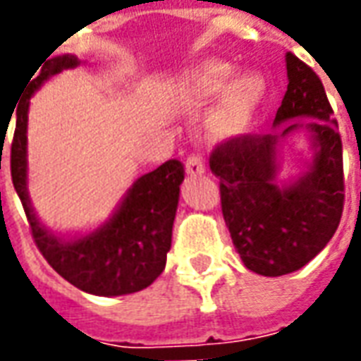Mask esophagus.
Masks as SVG:
<instances>
[{
	"label": "esophagus",
	"mask_w": 361,
	"mask_h": 361,
	"mask_svg": "<svg viewBox=\"0 0 361 361\" xmlns=\"http://www.w3.org/2000/svg\"><path fill=\"white\" fill-rule=\"evenodd\" d=\"M207 170V164H204V159L201 154H189L188 160H185V172L188 176H201Z\"/></svg>",
	"instance_id": "1"
}]
</instances>
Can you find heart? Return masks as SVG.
Instances as JSON below:
<instances>
[{
  "label": "heart",
  "mask_w": 361,
  "mask_h": 361,
  "mask_svg": "<svg viewBox=\"0 0 361 361\" xmlns=\"http://www.w3.org/2000/svg\"><path fill=\"white\" fill-rule=\"evenodd\" d=\"M233 74L229 63L208 59L185 78V90L195 105H204L224 92L207 122L208 135L216 141L241 135L264 95V80L258 74L247 72L231 80Z\"/></svg>",
  "instance_id": "heart-1"
}]
</instances>
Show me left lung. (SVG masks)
Listing matches in <instances>:
<instances>
[{
    "label": "left lung",
    "mask_w": 361,
    "mask_h": 361,
    "mask_svg": "<svg viewBox=\"0 0 361 361\" xmlns=\"http://www.w3.org/2000/svg\"><path fill=\"white\" fill-rule=\"evenodd\" d=\"M285 61L289 85L274 120L276 130L231 137L210 154L235 248L250 271L266 277L296 271L322 252L337 231L344 207L343 141L331 118L329 99L306 63L293 53ZM296 131L310 133L314 162L298 180L277 186L276 151Z\"/></svg>",
    "instance_id": "left-lung-1"
}]
</instances>
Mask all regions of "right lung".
<instances>
[{
	"instance_id": "add662e5",
	"label": "right lung",
	"mask_w": 361,
	"mask_h": 361,
	"mask_svg": "<svg viewBox=\"0 0 361 361\" xmlns=\"http://www.w3.org/2000/svg\"><path fill=\"white\" fill-rule=\"evenodd\" d=\"M74 55L47 59L34 72L24 101L17 106V126L11 141V178L30 224L32 237L47 264L80 290L97 296H120L147 289L166 266L172 245V226L180 201L183 164L168 160L141 176L128 189L113 218L95 231L63 239L39 224L26 189V126L32 93L45 80L78 66ZM1 170V157H0Z\"/></svg>"
}]
</instances>
